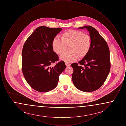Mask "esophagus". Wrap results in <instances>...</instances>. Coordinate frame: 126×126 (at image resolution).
I'll use <instances>...</instances> for the list:
<instances>
[{
    "instance_id": "1",
    "label": "esophagus",
    "mask_w": 126,
    "mask_h": 126,
    "mask_svg": "<svg viewBox=\"0 0 126 126\" xmlns=\"http://www.w3.org/2000/svg\"><path fill=\"white\" fill-rule=\"evenodd\" d=\"M65 64H66V66H70L71 65V64H70V63H69L66 62V63H65Z\"/></svg>"
}]
</instances>
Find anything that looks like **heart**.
<instances>
[{"instance_id":"b5f03b06","label":"heart","mask_w":126,"mask_h":126,"mask_svg":"<svg viewBox=\"0 0 126 126\" xmlns=\"http://www.w3.org/2000/svg\"><path fill=\"white\" fill-rule=\"evenodd\" d=\"M91 46L90 36L80 31L69 30L64 32L61 40L55 38L52 42V48L58 55L63 53L68 47V52L62 54L61 60L67 63L75 61L78 58L85 57L90 50Z\"/></svg>"}]
</instances>
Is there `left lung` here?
<instances>
[{"instance_id": "left-lung-1", "label": "left lung", "mask_w": 126, "mask_h": 126, "mask_svg": "<svg viewBox=\"0 0 126 126\" xmlns=\"http://www.w3.org/2000/svg\"><path fill=\"white\" fill-rule=\"evenodd\" d=\"M89 32L91 46L89 52L78 63L71 64L74 71L72 81L80 91L91 92L100 88L104 84L110 71V50L105 40L94 28L85 26Z\"/></svg>"}]
</instances>
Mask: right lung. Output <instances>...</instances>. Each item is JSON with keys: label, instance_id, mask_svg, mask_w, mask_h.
Listing matches in <instances>:
<instances>
[{"label": "right lung", "instance_id": "obj_1", "mask_svg": "<svg viewBox=\"0 0 126 126\" xmlns=\"http://www.w3.org/2000/svg\"><path fill=\"white\" fill-rule=\"evenodd\" d=\"M62 30L60 28L41 26L35 30L24 43L22 54V68L24 78L30 86L39 92H47L56 87L59 76L66 68L52 48V42Z\"/></svg>", "mask_w": 126, "mask_h": 126}]
</instances>
